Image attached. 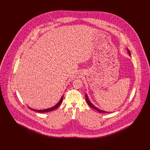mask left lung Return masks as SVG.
Here are the masks:
<instances>
[{
	"label": "left lung",
	"instance_id": "1",
	"mask_svg": "<svg viewBox=\"0 0 150 150\" xmlns=\"http://www.w3.org/2000/svg\"><path fill=\"white\" fill-rule=\"evenodd\" d=\"M127 51L128 52V53L129 54V56H130V51H129L128 50H127ZM86 102H87L88 105L90 107L93 108V109H95L96 110H97L98 112H99L100 113H108V112L105 111H103V110H101L99 109L98 108L95 107V106L93 105V104L91 103V101L89 100V98H88V97L87 94H86Z\"/></svg>",
	"mask_w": 150,
	"mask_h": 150
}]
</instances>
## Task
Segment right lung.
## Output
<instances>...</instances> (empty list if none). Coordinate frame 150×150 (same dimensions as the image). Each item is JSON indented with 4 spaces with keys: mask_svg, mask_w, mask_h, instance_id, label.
Instances as JSON below:
<instances>
[{
    "mask_svg": "<svg viewBox=\"0 0 150 150\" xmlns=\"http://www.w3.org/2000/svg\"><path fill=\"white\" fill-rule=\"evenodd\" d=\"M63 98H64V95H62V96L61 97V99L59 100V101L57 103V104H56L55 106H53V107H50V108H47V109H45V110H35V109L31 108H30V107H29V108H30V110H33V111H36V112H38L44 113V112H50V111H53V110H54L56 109V108H57L59 106V105H60L62 103V102Z\"/></svg>",
    "mask_w": 150,
    "mask_h": 150,
    "instance_id": "1",
    "label": "right lung"
}]
</instances>
